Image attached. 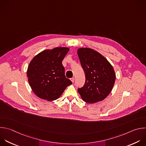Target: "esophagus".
<instances>
[{
    "label": "esophagus",
    "mask_w": 146,
    "mask_h": 146,
    "mask_svg": "<svg viewBox=\"0 0 146 146\" xmlns=\"http://www.w3.org/2000/svg\"><path fill=\"white\" fill-rule=\"evenodd\" d=\"M70 80L72 81V82H74V77L71 78H70Z\"/></svg>",
    "instance_id": "obj_1"
}]
</instances>
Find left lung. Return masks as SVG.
I'll return each mask as SVG.
<instances>
[{
    "label": "left lung",
    "instance_id": "1",
    "mask_svg": "<svg viewBox=\"0 0 146 146\" xmlns=\"http://www.w3.org/2000/svg\"><path fill=\"white\" fill-rule=\"evenodd\" d=\"M77 54L85 75L84 86L78 88L82 99L90 104L103 100L115 84L116 76L112 66L104 56L92 48H78Z\"/></svg>",
    "mask_w": 146,
    "mask_h": 146
}]
</instances>
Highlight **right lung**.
<instances>
[{
  "instance_id": "add662e5",
  "label": "right lung",
  "mask_w": 146,
  "mask_h": 146,
  "mask_svg": "<svg viewBox=\"0 0 146 146\" xmlns=\"http://www.w3.org/2000/svg\"><path fill=\"white\" fill-rule=\"evenodd\" d=\"M69 50L68 47L45 50L30 62L27 72L29 83L39 98L47 101L57 100L66 88L72 84L65 77L62 64Z\"/></svg>"
}]
</instances>
